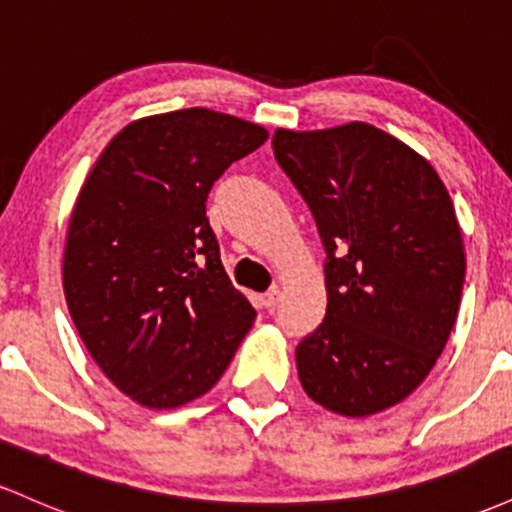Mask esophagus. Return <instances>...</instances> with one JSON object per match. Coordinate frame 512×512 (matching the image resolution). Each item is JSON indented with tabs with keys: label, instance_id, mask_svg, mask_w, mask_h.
I'll return each mask as SVG.
<instances>
[{
	"label": "esophagus",
	"instance_id": "obj_1",
	"mask_svg": "<svg viewBox=\"0 0 512 512\" xmlns=\"http://www.w3.org/2000/svg\"><path fill=\"white\" fill-rule=\"evenodd\" d=\"M279 298H281V293H279V289H272V291H267L264 293V296L260 298V303L264 305V308L267 310H272L276 303H279Z\"/></svg>",
	"mask_w": 512,
	"mask_h": 512
}]
</instances>
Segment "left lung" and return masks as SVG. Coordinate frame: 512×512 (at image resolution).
<instances>
[{
  "label": "left lung",
  "mask_w": 512,
  "mask_h": 512,
  "mask_svg": "<svg viewBox=\"0 0 512 512\" xmlns=\"http://www.w3.org/2000/svg\"><path fill=\"white\" fill-rule=\"evenodd\" d=\"M272 146L327 252L325 320L296 349L305 395L349 419L395 407L436 366L460 310L467 262L448 190L368 122L276 129Z\"/></svg>",
  "instance_id": "obj_1"
}]
</instances>
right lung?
<instances>
[{
	"label": "right lung",
	"instance_id": "obj_1",
	"mask_svg": "<svg viewBox=\"0 0 512 512\" xmlns=\"http://www.w3.org/2000/svg\"><path fill=\"white\" fill-rule=\"evenodd\" d=\"M267 137L209 108L149 115L115 134L81 185L64 298L105 378L146 409L209 392L252 327L257 313L223 269L207 195Z\"/></svg>",
	"mask_w": 512,
	"mask_h": 512
}]
</instances>
